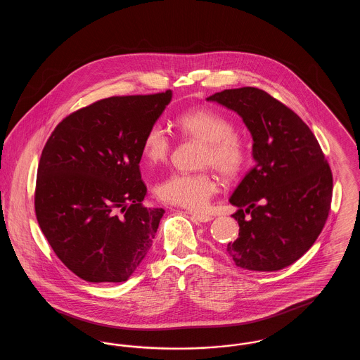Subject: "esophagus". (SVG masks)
Returning a JSON list of instances; mask_svg holds the SVG:
<instances>
[{"label":"esophagus","mask_w":360,"mask_h":360,"mask_svg":"<svg viewBox=\"0 0 360 360\" xmlns=\"http://www.w3.org/2000/svg\"><path fill=\"white\" fill-rule=\"evenodd\" d=\"M188 214L191 216L193 220L195 221H200V223H207V221H212L213 217L209 216V214H204V213H195V212H188Z\"/></svg>","instance_id":"1"}]
</instances>
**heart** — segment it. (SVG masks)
Wrapping results in <instances>:
<instances>
[{"label": "heart", "mask_w": 360, "mask_h": 360, "mask_svg": "<svg viewBox=\"0 0 360 360\" xmlns=\"http://www.w3.org/2000/svg\"><path fill=\"white\" fill-rule=\"evenodd\" d=\"M175 125L181 135L204 141L201 162L210 165L225 176L241 172L247 162V147L243 139L233 134V122L223 113L195 108L181 113ZM172 136L160 122H154L143 139V154L151 163L167 159L172 150ZM219 191L217 179L209 172H172L156 186L158 197L167 204L201 210L209 205Z\"/></svg>", "instance_id": "b5f03b06"}]
</instances>
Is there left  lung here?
<instances>
[{
	"label": "left lung",
	"mask_w": 360,
	"mask_h": 360,
	"mask_svg": "<svg viewBox=\"0 0 360 360\" xmlns=\"http://www.w3.org/2000/svg\"><path fill=\"white\" fill-rule=\"evenodd\" d=\"M236 112L252 135L255 166L229 198L239 238L226 252L240 269L276 271L302 257L321 233L332 200V172L308 125L257 87L206 98ZM250 214L248 218L246 214Z\"/></svg>",
	"instance_id": "1"
}]
</instances>
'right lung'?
<instances>
[{
	"instance_id": "right-lung-1",
	"label": "right lung",
	"mask_w": 360,
	"mask_h": 360,
	"mask_svg": "<svg viewBox=\"0 0 360 360\" xmlns=\"http://www.w3.org/2000/svg\"><path fill=\"white\" fill-rule=\"evenodd\" d=\"M172 90L117 96L60 121L40 156L34 212L56 257L81 279L127 281L153 245L162 207L141 204L143 139Z\"/></svg>"
}]
</instances>
